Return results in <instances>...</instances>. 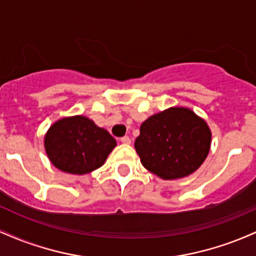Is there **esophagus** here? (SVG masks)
Wrapping results in <instances>:
<instances>
[{
  "label": "esophagus",
  "instance_id": "1",
  "mask_svg": "<svg viewBox=\"0 0 256 256\" xmlns=\"http://www.w3.org/2000/svg\"><path fill=\"white\" fill-rule=\"evenodd\" d=\"M120 140H122V143H124V144H130L131 143V138L128 136H124L120 138Z\"/></svg>",
  "mask_w": 256,
  "mask_h": 256
}]
</instances>
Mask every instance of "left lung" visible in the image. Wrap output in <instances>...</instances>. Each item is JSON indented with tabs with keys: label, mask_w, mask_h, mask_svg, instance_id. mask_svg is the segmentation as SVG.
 <instances>
[{
	"label": "left lung",
	"mask_w": 256,
	"mask_h": 256,
	"mask_svg": "<svg viewBox=\"0 0 256 256\" xmlns=\"http://www.w3.org/2000/svg\"><path fill=\"white\" fill-rule=\"evenodd\" d=\"M210 128L189 108L172 107L140 125L134 148L140 162L158 177L172 180L192 174L210 148Z\"/></svg>",
	"instance_id": "left-lung-1"
}]
</instances>
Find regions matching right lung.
Wrapping results in <instances>:
<instances>
[{
  "instance_id": "1",
  "label": "right lung",
  "mask_w": 256,
  "mask_h": 256,
  "mask_svg": "<svg viewBox=\"0 0 256 256\" xmlns=\"http://www.w3.org/2000/svg\"><path fill=\"white\" fill-rule=\"evenodd\" d=\"M116 146L110 132L83 116L58 120L44 137V148L52 165L72 174L95 171Z\"/></svg>"
}]
</instances>
